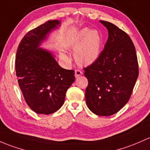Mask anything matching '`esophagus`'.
<instances>
[{"mask_svg": "<svg viewBox=\"0 0 150 150\" xmlns=\"http://www.w3.org/2000/svg\"><path fill=\"white\" fill-rule=\"evenodd\" d=\"M83 74V72H82L81 70H76L75 71V78H78V77L80 76V75Z\"/></svg>", "mask_w": 150, "mask_h": 150, "instance_id": "obj_1", "label": "esophagus"}]
</instances>
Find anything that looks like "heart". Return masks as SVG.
<instances>
[{
  "label": "heart",
  "instance_id": "b5f03b06",
  "mask_svg": "<svg viewBox=\"0 0 150 150\" xmlns=\"http://www.w3.org/2000/svg\"><path fill=\"white\" fill-rule=\"evenodd\" d=\"M102 37L97 31L83 29L76 34L70 47L75 52V61L83 66L95 62L100 56ZM64 57V55H62Z\"/></svg>",
  "mask_w": 150,
  "mask_h": 150
}]
</instances>
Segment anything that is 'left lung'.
<instances>
[{
	"mask_svg": "<svg viewBox=\"0 0 150 150\" xmlns=\"http://www.w3.org/2000/svg\"><path fill=\"white\" fill-rule=\"evenodd\" d=\"M108 38L97 60L84 67L88 80L86 103L96 115L111 116L127 104L139 75L136 50L125 31L113 23L100 21Z\"/></svg>",
	"mask_w": 150,
	"mask_h": 150,
	"instance_id": "8db88e82",
	"label": "left lung"
}]
</instances>
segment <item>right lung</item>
Segmentation results:
<instances>
[{
  "label": "right lung",
  "instance_id": "add662e5",
  "mask_svg": "<svg viewBox=\"0 0 150 150\" xmlns=\"http://www.w3.org/2000/svg\"><path fill=\"white\" fill-rule=\"evenodd\" d=\"M59 24L48 21L26 33L16 55V74L24 100L39 114H50L61 108L67 90L75 81V71L63 69L52 54L38 48L52 29Z\"/></svg>",
  "mask_w": 150,
  "mask_h": 150
}]
</instances>
